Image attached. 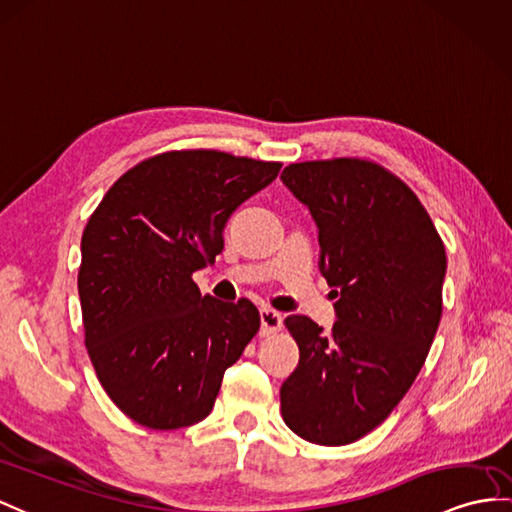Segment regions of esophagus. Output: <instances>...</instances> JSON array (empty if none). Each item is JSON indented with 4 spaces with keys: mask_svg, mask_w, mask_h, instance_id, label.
I'll return each instance as SVG.
<instances>
[{
    "mask_svg": "<svg viewBox=\"0 0 512 512\" xmlns=\"http://www.w3.org/2000/svg\"><path fill=\"white\" fill-rule=\"evenodd\" d=\"M282 328V315L273 308H260V332L273 334Z\"/></svg>",
    "mask_w": 512,
    "mask_h": 512,
    "instance_id": "1",
    "label": "esophagus"
}]
</instances>
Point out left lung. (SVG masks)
<instances>
[{"mask_svg": "<svg viewBox=\"0 0 512 512\" xmlns=\"http://www.w3.org/2000/svg\"><path fill=\"white\" fill-rule=\"evenodd\" d=\"M280 178L317 223L319 269L339 297L330 332L284 319L299 363L282 382V417L310 443L347 445L391 415L426 363L445 247L417 195L376 162H295Z\"/></svg>", "mask_w": 512, "mask_h": 512, "instance_id": "1", "label": "left lung"}]
</instances>
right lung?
<instances>
[{
	"label": "right lung",
	"mask_w": 512,
	"mask_h": 512,
	"mask_svg": "<svg viewBox=\"0 0 512 512\" xmlns=\"http://www.w3.org/2000/svg\"><path fill=\"white\" fill-rule=\"evenodd\" d=\"M280 167L215 149L158 154L123 173L86 223L84 343L110 400L141 426L208 417L223 373L258 332L249 299L202 295L193 273L215 263L230 215Z\"/></svg>",
	"instance_id": "obj_1"
}]
</instances>
